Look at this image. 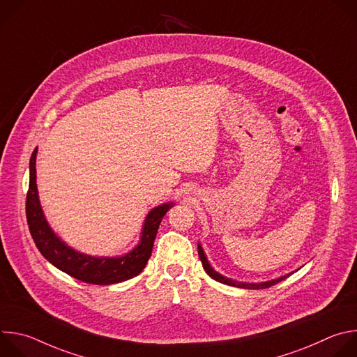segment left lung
Segmentation results:
<instances>
[{
	"label": "left lung",
	"mask_w": 357,
	"mask_h": 357,
	"mask_svg": "<svg viewBox=\"0 0 357 357\" xmlns=\"http://www.w3.org/2000/svg\"><path fill=\"white\" fill-rule=\"evenodd\" d=\"M197 252H199V259H200V261H202V266H203V268H205V271L208 273V275H209L211 278H213L215 281H219V282L226 284V285H230V287H237V288H244V289H264V288H268V287H271V285H274V284H277V282L285 280V278L289 277L291 274H294V271H292V273L285 274V275H282V277H278V278H274V280H270V281H263V282H243V281H236V280H233V278H229V277H226V275H222L220 273H218V271L209 264L206 254H205V251H203L200 243H197ZM296 271H298V270H296Z\"/></svg>",
	"instance_id": "8db88e82"
}]
</instances>
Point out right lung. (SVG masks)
I'll return each instance as SVG.
<instances>
[{
  "label": "right lung",
  "mask_w": 357,
  "mask_h": 357,
  "mask_svg": "<svg viewBox=\"0 0 357 357\" xmlns=\"http://www.w3.org/2000/svg\"><path fill=\"white\" fill-rule=\"evenodd\" d=\"M36 154L38 148L33 149L29 160L26 220L31 236L42 256L61 271L89 284L110 285L138 275L145 268L151 257L152 245H154L161 220L175 203H161V205L148 212L142 225L138 244L123 256H90V254L80 252L65 243L47 223L40 206L36 186Z\"/></svg>",
  "instance_id": "1"
}]
</instances>
